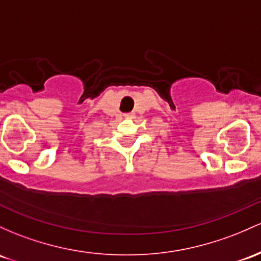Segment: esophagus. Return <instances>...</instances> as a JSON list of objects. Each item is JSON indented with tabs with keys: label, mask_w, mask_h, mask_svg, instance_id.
<instances>
[{
	"label": "esophagus",
	"mask_w": 261,
	"mask_h": 261,
	"mask_svg": "<svg viewBox=\"0 0 261 261\" xmlns=\"http://www.w3.org/2000/svg\"><path fill=\"white\" fill-rule=\"evenodd\" d=\"M125 117H134L133 114H127V115H125Z\"/></svg>",
	"instance_id": "obj_1"
}]
</instances>
